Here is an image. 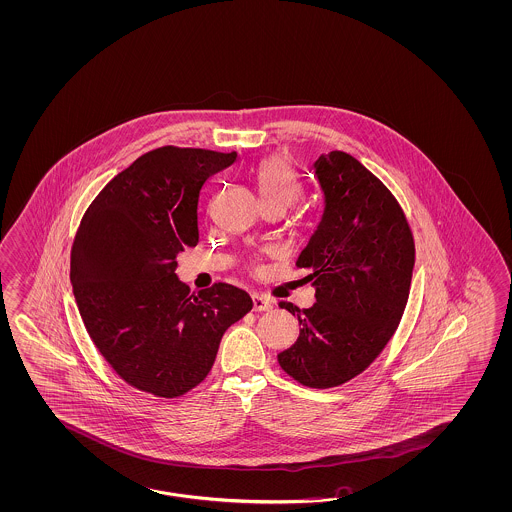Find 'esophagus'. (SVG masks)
<instances>
[{"label":"esophagus","instance_id":"obj_1","mask_svg":"<svg viewBox=\"0 0 512 512\" xmlns=\"http://www.w3.org/2000/svg\"><path fill=\"white\" fill-rule=\"evenodd\" d=\"M253 311H268L272 310V300H268L263 295H253Z\"/></svg>","mask_w":512,"mask_h":512}]
</instances>
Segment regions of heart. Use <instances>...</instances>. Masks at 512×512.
<instances>
[{"label": "heart", "instance_id": "b5f03b06", "mask_svg": "<svg viewBox=\"0 0 512 512\" xmlns=\"http://www.w3.org/2000/svg\"><path fill=\"white\" fill-rule=\"evenodd\" d=\"M255 184L264 206L289 208L300 197V180L291 161L283 155L263 159L253 171Z\"/></svg>", "mask_w": 512, "mask_h": 512}]
</instances>
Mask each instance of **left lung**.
Returning a JSON list of instances; mask_svg holds the SVG:
<instances>
[{"mask_svg": "<svg viewBox=\"0 0 512 512\" xmlns=\"http://www.w3.org/2000/svg\"><path fill=\"white\" fill-rule=\"evenodd\" d=\"M325 212L296 266L317 302L298 310V340L279 366L300 385L332 388L364 372L400 325L415 266V240L400 202L358 159L323 154L313 165Z\"/></svg>", "mask_w": 512, "mask_h": 512, "instance_id": "left-lung-1", "label": "left lung"}]
</instances>
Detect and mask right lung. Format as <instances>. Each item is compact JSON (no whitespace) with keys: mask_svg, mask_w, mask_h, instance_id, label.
<instances>
[{"mask_svg":"<svg viewBox=\"0 0 512 512\" xmlns=\"http://www.w3.org/2000/svg\"><path fill=\"white\" fill-rule=\"evenodd\" d=\"M236 152L161 146L116 174L88 206L71 248V283L93 345L127 385L178 398L210 373L225 330L253 308L214 283L199 295L176 255L199 242L204 182Z\"/></svg>","mask_w":512,"mask_h":512,"instance_id":"add662e5","label":"right lung"}]
</instances>
